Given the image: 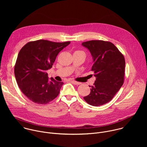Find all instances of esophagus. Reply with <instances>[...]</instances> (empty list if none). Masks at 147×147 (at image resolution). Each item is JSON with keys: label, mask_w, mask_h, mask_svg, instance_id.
<instances>
[{"label": "esophagus", "mask_w": 147, "mask_h": 147, "mask_svg": "<svg viewBox=\"0 0 147 147\" xmlns=\"http://www.w3.org/2000/svg\"><path fill=\"white\" fill-rule=\"evenodd\" d=\"M71 82L73 83V84H74V85H80V84H81V82H77V81H74V80H71Z\"/></svg>", "instance_id": "34e87169"}]
</instances>
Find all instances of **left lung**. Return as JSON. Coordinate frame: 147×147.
Returning a JSON list of instances; mask_svg holds the SVG:
<instances>
[{
    "label": "left lung",
    "instance_id": "8db88e82",
    "mask_svg": "<svg viewBox=\"0 0 147 147\" xmlns=\"http://www.w3.org/2000/svg\"><path fill=\"white\" fill-rule=\"evenodd\" d=\"M82 45L91 52L94 60L91 71L96 80L90 94L84 97L90 105L98 107L110 102L124 83L125 59L116 46L109 41L92 40Z\"/></svg>",
    "mask_w": 147,
    "mask_h": 147
}]
</instances>
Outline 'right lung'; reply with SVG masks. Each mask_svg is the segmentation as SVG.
<instances>
[{
	"instance_id": "obj_1",
	"label": "right lung",
	"mask_w": 147,
	"mask_h": 147,
	"mask_svg": "<svg viewBox=\"0 0 147 147\" xmlns=\"http://www.w3.org/2000/svg\"><path fill=\"white\" fill-rule=\"evenodd\" d=\"M70 43L39 39L29 42L20 51L14 66L15 77L21 91L33 102L47 104L59 95L63 82L48 79L47 70Z\"/></svg>"
}]
</instances>
